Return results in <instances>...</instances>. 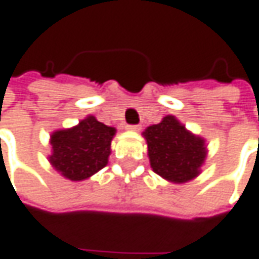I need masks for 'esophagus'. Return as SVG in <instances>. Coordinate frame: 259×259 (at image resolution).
<instances>
[{
    "label": "esophagus",
    "mask_w": 259,
    "mask_h": 259,
    "mask_svg": "<svg viewBox=\"0 0 259 259\" xmlns=\"http://www.w3.org/2000/svg\"><path fill=\"white\" fill-rule=\"evenodd\" d=\"M126 129L127 130H135V132H139V130L142 129L141 124H127L126 126Z\"/></svg>",
    "instance_id": "esophagus-1"
}]
</instances>
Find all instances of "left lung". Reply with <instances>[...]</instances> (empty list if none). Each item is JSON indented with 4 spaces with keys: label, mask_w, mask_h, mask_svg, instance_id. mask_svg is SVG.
Instances as JSON below:
<instances>
[{
    "label": "left lung",
    "mask_w": 259,
    "mask_h": 259,
    "mask_svg": "<svg viewBox=\"0 0 259 259\" xmlns=\"http://www.w3.org/2000/svg\"><path fill=\"white\" fill-rule=\"evenodd\" d=\"M143 135L151 166L156 174L174 183H186L198 175L206 158L204 141L187 132L174 116L163 117Z\"/></svg>",
    "instance_id": "8db88e82"
}]
</instances>
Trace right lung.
<instances>
[{"instance_id": "add662e5", "label": "right lung", "mask_w": 259, "mask_h": 259, "mask_svg": "<svg viewBox=\"0 0 259 259\" xmlns=\"http://www.w3.org/2000/svg\"><path fill=\"white\" fill-rule=\"evenodd\" d=\"M114 133V127H108L90 116L72 129L52 135L49 161L65 178L85 180L107 165Z\"/></svg>"}]
</instances>
